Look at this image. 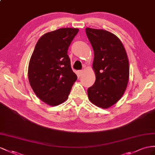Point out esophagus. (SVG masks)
Returning a JSON list of instances; mask_svg holds the SVG:
<instances>
[{"mask_svg":"<svg viewBox=\"0 0 155 155\" xmlns=\"http://www.w3.org/2000/svg\"><path fill=\"white\" fill-rule=\"evenodd\" d=\"M82 74H83V71H77V76L78 77H80L81 76H82Z\"/></svg>","mask_w":155,"mask_h":155,"instance_id":"obj_1","label":"esophagus"}]
</instances>
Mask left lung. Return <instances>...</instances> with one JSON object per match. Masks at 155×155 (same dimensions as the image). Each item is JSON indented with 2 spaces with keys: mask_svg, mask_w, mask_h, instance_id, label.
Returning a JSON list of instances; mask_svg holds the SVG:
<instances>
[{
  "mask_svg": "<svg viewBox=\"0 0 155 155\" xmlns=\"http://www.w3.org/2000/svg\"><path fill=\"white\" fill-rule=\"evenodd\" d=\"M92 46V64L96 81L88 89L89 100L95 105L107 109L120 100L129 81L128 55L120 40L104 29L86 28Z\"/></svg>",
  "mask_w": 155,
  "mask_h": 155,
  "instance_id": "left-lung-1",
  "label": "left lung"
}]
</instances>
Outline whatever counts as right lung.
Segmentation results:
<instances>
[{
	"label": "right lung",
	"mask_w": 155,
	"mask_h": 155,
	"mask_svg": "<svg viewBox=\"0 0 155 155\" xmlns=\"http://www.w3.org/2000/svg\"><path fill=\"white\" fill-rule=\"evenodd\" d=\"M78 31L67 27L45 33L39 38L31 55L29 84L36 96L48 105L65 102L77 81L67 50Z\"/></svg>",
	"instance_id": "add662e5"
}]
</instances>
